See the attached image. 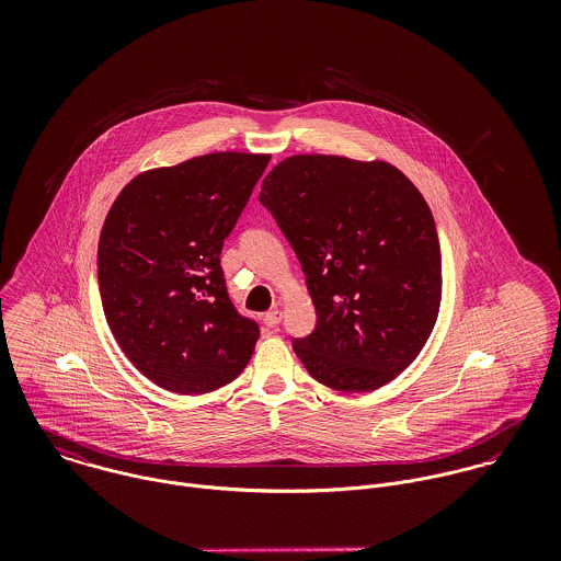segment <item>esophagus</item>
Wrapping results in <instances>:
<instances>
[{"instance_id":"1","label":"esophagus","mask_w":561,"mask_h":561,"mask_svg":"<svg viewBox=\"0 0 561 561\" xmlns=\"http://www.w3.org/2000/svg\"><path fill=\"white\" fill-rule=\"evenodd\" d=\"M280 320H283V313H280L278 309H276V311H270V313H265V318H263V321H265V325H267V328H274V325H278Z\"/></svg>"}]
</instances>
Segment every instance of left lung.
I'll return each mask as SVG.
<instances>
[{
    "mask_svg": "<svg viewBox=\"0 0 561 561\" xmlns=\"http://www.w3.org/2000/svg\"><path fill=\"white\" fill-rule=\"evenodd\" d=\"M259 203L291 243L316 330L291 339L307 371L363 393L419 356L438 318L440 243L432 211L387 161L294 156L263 179Z\"/></svg>",
    "mask_w": 561,
    "mask_h": 561,
    "instance_id": "obj_1",
    "label": "left lung"
}]
</instances>
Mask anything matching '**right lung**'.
I'll use <instances>...</instances> for the list:
<instances>
[{"instance_id": "right-lung-1", "label": "right lung", "mask_w": 561, "mask_h": 561, "mask_svg": "<svg viewBox=\"0 0 561 561\" xmlns=\"http://www.w3.org/2000/svg\"><path fill=\"white\" fill-rule=\"evenodd\" d=\"M270 156L211 153L129 181L99 238L105 320L161 389L198 396L236 380L259 323L229 298L220 254Z\"/></svg>"}]
</instances>
